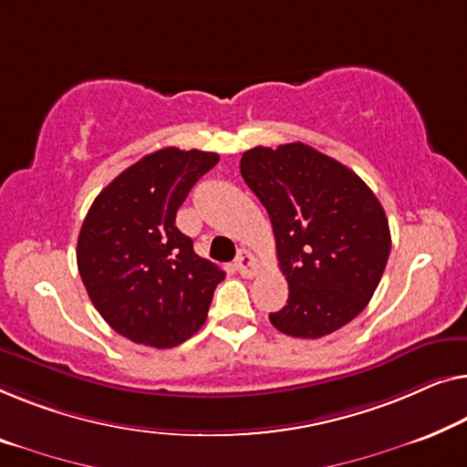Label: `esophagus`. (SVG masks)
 I'll return each instance as SVG.
<instances>
[{
  "label": "esophagus",
  "mask_w": 467,
  "mask_h": 467,
  "mask_svg": "<svg viewBox=\"0 0 467 467\" xmlns=\"http://www.w3.org/2000/svg\"><path fill=\"white\" fill-rule=\"evenodd\" d=\"M235 269H238L240 275H244V278H253V275L259 272V265H256V259L248 253V250H242L238 259H235Z\"/></svg>",
  "instance_id": "obj_1"
}]
</instances>
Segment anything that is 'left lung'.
<instances>
[{"mask_svg":"<svg viewBox=\"0 0 467 467\" xmlns=\"http://www.w3.org/2000/svg\"><path fill=\"white\" fill-rule=\"evenodd\" d=\"M242 179L272 219L288 301L269 320L284 335L320 339L368 306L391 235L377 195L354 171L303 143L254 147Z\"/></svg>","mask_w":467,"mask_h":467,"instance_id":"obj_1","label":"left lung"}]
</instances>
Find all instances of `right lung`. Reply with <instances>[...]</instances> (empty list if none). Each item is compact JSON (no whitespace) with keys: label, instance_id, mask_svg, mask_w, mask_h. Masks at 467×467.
<instances>
[{"label":"right lung","instance_id":"right-lung-1","mask_svg":"<svg viewBox=\"0 0 467 467\" xmlns=\"http://www.w3.org/2000/svg\"><path fill=\"white\" fill-rule=\"evenodd\" d=\"M211 151L164 147L140 158L92 202L78 238V269L103 320L126 339L174 348L206 322L223 269L195 254L174 225Z\"/></svg>","mask_w":467,"mask_h":467}]
</instances>
